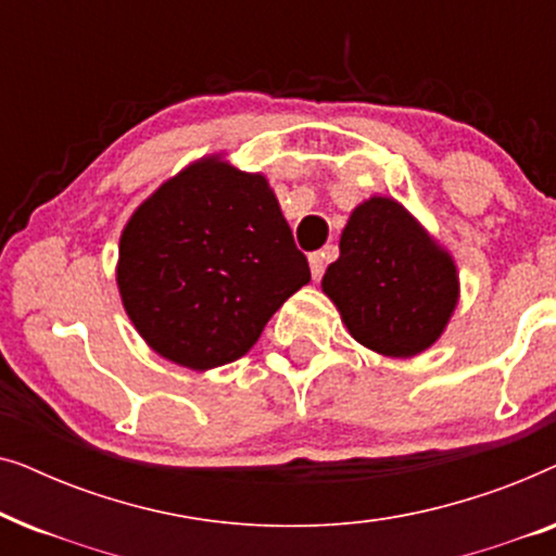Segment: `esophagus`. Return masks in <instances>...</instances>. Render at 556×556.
<instances>
[{"label": "esophagus", "mask_w": 556, "mask_h": 556, "mask_svg": "<svg viewBox=\"0 0 556 556\" xmlns=\"http://www.w3.org/2000/svg\"><path fill=\"white\" fill-rule=\"evenodd\" d=\"M326 261H329V250H318V253H311L308 255L311 276L321 278L324 276V268H326Z\"/></svg>", "instance_id": "esophagus-1"}]
</instances>
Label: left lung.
<instances>
[{
	"label": "left lung",
	"mask_w": 556,
	"mask_h": 556,
	"mask_svg": "<svg viewBox=\"0 0 556 556\" xmlns=\"http://www.w3.org/2000/svg\"><path fill=\"white\" fill-rule=\"evenodd\" d=\"M321 288L362 346L407 359L445 331L458 306V268L400 202L369 197L349 215Z\"/></svg>",
	"instance_id": "left-lung-1"
}]
</instances>
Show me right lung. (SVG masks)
<instances>
[{
  "label": "right lung",
  "mask_w": 556,
  "mask_h": 556,
  "mask_svg": "<svg viewBox=\"0 0 556 556\" xmlns=\"http://www.w3.org/2000/svg\"><path fill=\"white\" fill-rule=\"evenodd\" d=\"M308 280L268 179L219 156L166 179L121 232L116 283L126 314L179 367L240 359Z\"/></svg>",
  "instance_id": "right-lung-1"
}]
</instances>
